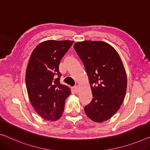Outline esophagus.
Here are the masks:
<instances>
[{"label":"esophagus","instance_id":"esophagus-1","mask_svg":"<svg viewBox=\"0 0 150 150\" xmlns=\"http://www.w3.org/2000/svg\"><path fill=\"white\" fill-rule=\"evenodd\" d=\"M79 86H74V90L76 91V93H78L79 92Z\"/></svg>","mask_w":150,"mask_h":150}]
</instances>
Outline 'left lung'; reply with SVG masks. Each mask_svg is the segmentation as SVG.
Masks as SVG:
<instances>
[{"label": "left lung", "instance_id": "obj_1", "mask_svg": "<svg viewBox=\"0 0 150 150\" xmlns=\"http://www.w3.org/2000/svg\"><path fill=\"white\" fill-rule=\"evenodd\" d=\"M74 47L85 68L93 97L84 112L91 120L103 122L118 112L125 99L127 78L122 61L103 41L77 42Z\"/></svg>", "mask_w": 150, "mask_h": 150}]
</instances>
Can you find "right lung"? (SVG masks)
I'll return each mask as SVG.
<instances>
[{
	"label": "right lung",
	"instance_id": "1",
	"mask_svg": "<svg viewBox=\"0 0 150 150\" xmlns=\"http://www.w3.org/2000/svg\"><path fill=\"white\" fill-rule=\"evenodd\" d=\"M72 40H49L38 44L28 62L25 83L30 103L39 116L55 121L62 117L68 86L60 83L61 59L73 44Z\"/></svg>",
	"mask_w": 150,
	"mask_h": 150
}]
</instances>
